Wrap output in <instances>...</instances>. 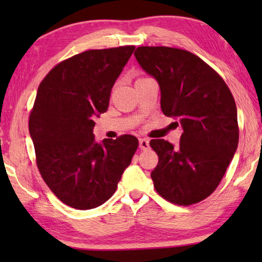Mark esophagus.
Wrapping results in <instances>:
<instances>
[{
	"instance_id": "esophagus-1",
	"label": "esophagus",
	"mask_w": 262,
	"mask_h": 262,
	"mask_svg": "<svg viewBox=\"0 0 262 262\" xmlns=\"http://www.w3.org/2000/svg\"><path fill=\"white\" fill-rule=\"evenodd\" d=\"M140 148L142 150H149L150 149L149 140L148 139H140Z\"/></svg>"
}]
</instances>
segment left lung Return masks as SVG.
<instances>
[{
	"mask_svg": "<svg viewBox=\"0 0 262 262\" xmlns=\"http://www.w3.org/2000/svg\"><path fill=\"white\" fill-rule=\"evenodd\" d=\"M134 55L158 83L163 113L178 118L184 130L177 148L165 140L150 141L159 158L151 172L154 187L176 205L205 200L221 183L238 147L231 91L214 69L190 52L143 46Z\"/></svg>",
	"mask_w": 262,
	"mask_h": 262,
	"instance_id": "obj_1",
	"label": "left lung"
}]
</instances>
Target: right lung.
Here are the masks:
<instances>
[{"mask_svg":"<svg viewBox=\"0 0 262 262\" xmlns=\"http://www.w3.org/2000/svg\"><path fill=\"white\" fill-rule=\"evenodd\" d=\"M134 50L123 46L74 55L55 66L38 88L29 121L37 165L67 206L88 210L107 201L139 147L133 135L97 142L92 133Z\"/></svg>","mask_w":262,"mask_h":262,"instance_id":"1","label":"right lung"}]
</instances>
